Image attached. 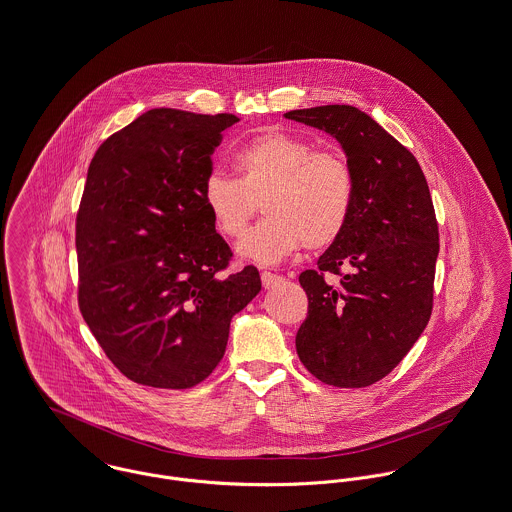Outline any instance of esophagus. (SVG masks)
Segmentation results:
<instances>
[{"label":"esophagus","mask_w":512,"mask_h":512,"mask_svg":"<svg viewBox=\"0 0 512 512\" xmlns=\"http://www.w3.org/2000/svg\"><path fill=\"white\" fill-rule=\"evenodd\" d=\"M261 280H263V286L269 290V288L276 286L278 282H282V276L275 275V273H271V271H263V273H261Z\"/></svg>","instance_id":"34e87169"}]
</instances>
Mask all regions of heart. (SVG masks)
Listing matches in <instances>:
<instances>
[{"instance_id": "b5f03b06", "label": "heart", "mask_w": 512, "mask_h": 512, "mask_svg": "<svg viewBox=\"0 0 512 512\" xmlns=\"http://www.w3.org/2000/svg\"><path fill=\"white\" fill-rule=\"evenodd\" d=\"M234 165L237 179L206 177L202 200L226 237L241 236L263 202L267 220L241 237V257L273 265L302 245L327 249L347 230L356 181L341 152L315 150L302 136L267 130L237 150Z\"/></svg>"}]
</instances>
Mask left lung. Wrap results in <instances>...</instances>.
Here are the masks:
<instances>
[{
    "label": "left lung",
    "instance_id": "8db88e82",
    "mask_svg": "<svg viewBox=\"0 0 512 512\" xmlns=\"http://www.w3.org/2000/svg\"><path fill=\"white\" fill-rule=\"evenodd\" d=\"M290 120L331 134L354 171L351 220L300 284L308 317L296 353L323 384L366 388L388 376L433 312L438 224L415 156L351 105L290 111ZM342 276L335 287L324 273Z\"/></svg>",
    "mask_w": 512,
    "mask_h": 512
}]
</instances>
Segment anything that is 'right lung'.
<instances>
[{
  "label": "right lung",
  "mask_w": 512,
  "mask_h": 512,
  "mask_svg": "<svg viewBox=\"0 0 512 512\" xmlns=\"http://www.w3.org/2000/svg\"><path fill=\"white\" fill-rule=\"evenodd\" d=\"M236 115L152 109L89 163L76 218L78 302L101 349L132 382L187 390L226 353L230 321L261 290L204 206L212 154Z\"/></svg>",
  "instance_id": "right-lung-1"
}]
</instances>
